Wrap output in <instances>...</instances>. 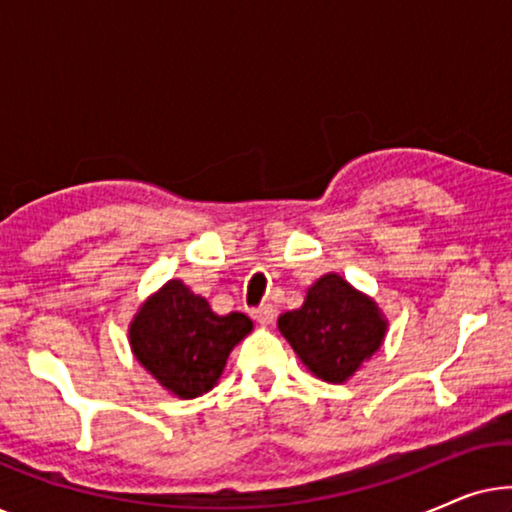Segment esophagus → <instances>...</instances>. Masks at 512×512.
Masks as SVG:
<instances>
[{
	"mask_svg": "<svg viewBox=\"0 0 512 512\" xmlns=\"http://www.w3.org/2000/svg\"><path fill=\"white\" fill-rule=\"evenodd\" d=\"M251 317H254L261 326H270L272 321H275L277 312H275V307H272V305H261V307H256L254 312H251Z\"/></svg>",
	"mask_w": 512,
	"mask_h": 512,
	"instance_id": "obj_1",
	"label": "esophagus"
}]
</instances>
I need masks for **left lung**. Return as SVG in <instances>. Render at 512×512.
Here are the masks:
<instances>
[{
	"instance_id": "8db88e82",
	"label": "left lung",
	"mask_w": 512,
	"mask_h": 512,
	"mask_svg": "<svg viewBox=\"0 0 512 512\" xmlns=\"http://www.w3.org/2000/svg\"><path fill=\"white\" fill-rule=\"evenodd\" d=\"M277 326L307 370L333 384L347 382L387 333V319L375 300L335 272L317 279L303 307L284 312Z\"/></svg>"
}]
</instances>
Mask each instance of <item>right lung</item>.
<instances>
[{"mask_svg":"<svg viewBox=\"0 0 512 512\" xmlns=\"http://www.w3.org/2000/svg\"><path fill=\"white\" fill-rule=\"evenodd\" d=\"M251 328L247 314L221 317L184 282L170 279L139 307L130 324V347L167 391L198 398L219 382L228 354Z\"/></svg>","mask_w":512,"mask_h":512,"instance_id":"1","label":"right lung"}]
</instances>
